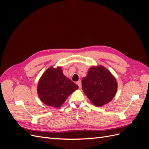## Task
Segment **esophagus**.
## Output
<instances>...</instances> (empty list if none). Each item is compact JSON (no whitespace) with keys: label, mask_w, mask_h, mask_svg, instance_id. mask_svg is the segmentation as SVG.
<instances>
[{"label":"esophagus","mask_w":149,"mask_h":149,"mask_svg":"<svg viewBox=\"0 0 149 149\" xmlns=\"http://www.w3.org/2000/svg\"><path fill=\"white\" fill-rule=\"evenodd\" d=\"M76 84H77V85L78 86V87L80 88L81 87V83L80 81H78V82H76Z\"/></svg>","instance_id":"34e87169"}]
</instances>
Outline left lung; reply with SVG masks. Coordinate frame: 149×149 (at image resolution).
Returning <instances> with one entry per match:
<instances>
[{"label": "left lung", "mask_w": 149, "mask_h": 149, "mask_svg": "<svg viewBox=\"0 0 149 149\" xmlns=\"http://www.w3.org/2000/svg\"><path fill=\"white\" fill-rule=\"evenodd\" d=\"M117 88L116 79L104 67L93 66L83 79L82 89L91 102L101 106L110 102L115 96Z\"/></svg>", "instance_id": "left-lung-1"}]
</instances>
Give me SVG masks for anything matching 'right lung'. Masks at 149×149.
<instances>
[{"instance_id":"add662e5","label":"right lung","mask_w":149,"mask_h":149,"mask_svg":"<svg viewBox=\"0 0 149 149\" xmlns=\"http://www.w3.org/2000/svg\"><path fill=\"white\" fill-rule=\"evenodd\" d=\"M78 86L63 74L61 68L52 67L40 78L37 91L41 101L47 106L58 107Z\"/></svg>"}]
</instances>
